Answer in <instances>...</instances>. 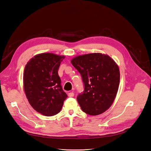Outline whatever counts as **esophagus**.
<instances>
[{"label":"esophagus","mask_w":151,"mask_h":151,"mask_svg":"<svg viewBox=\"0 0 151 151\" xmlns=\"http://www.w3.org/2000/svg\"><path fill=\"white\" fill-rule=\"evenodd\" d=\"M68 97H73V96H74V93H73V92L68 93Z\"/></svg>","instance_id":"1"}]
</instances>
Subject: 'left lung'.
Returning <instances> with one entry per match:
<instances>
[{
	"label": "left lung",
	"mask_w": 151,
	"mask_h": 151,
	"mask_svg": "<svg viewBox=\"0 0 151 151\" xmlns=\"http://www.w3.org/2000/svg\"><path fill=\"white\" fill-rule=\"evenodd\" d=\"M71 63L84 83V91L77 97L82 111L91 116L105 112L113 104L119 88L120 72L116 63L99 52L77 56Z\"/></svg>",
	"instance_id": "left-lung-1"
}]
</instances>
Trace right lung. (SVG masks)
I'll use <instances>...</instances> for the list:
<instances>
[{
  "instance_id": "right-lung-1",
  "label": "right lung",
  "mask_w": 151,
  "mask_h": 151,
  "mask_svg": "<svg viewBox=\"0 0 151 151\" xmlns=\"http://www.w3.org/2000/svg\"><path fill=\"white\" fill-rule=\"evenodd\" d=\"M65 58L50 52L41 53L31 58L25 65L24 91L30 105L44 116L57 114L67 98L58 73Z\"/></svg>"
}]
</instances>
